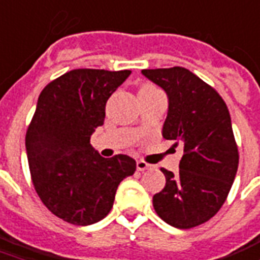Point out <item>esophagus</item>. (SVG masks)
Instances as JSON below:
<instances>
[{
    "mask_svg": "<svg viewBox=\"0 0 260 260\" xmlns=\"http://www.w3.org/2000/svg\"><path fill=\"white\" fill-rule=\"evenodd\" d=\"M136 169H138L139 172H144V170L151 169V165L144 161H138L136 162Z\"/></svg>",
    "mask_w": 260,
    "mask_h": 260,
    "instance_id": "obj_1",
    "label": "esophagus"
}]
</instances>
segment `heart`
<instances>
[{
  "label": "heart",
  "instance_id": "heart-1",
  "mask_svg": "<svg viewBox=\"0 0 260 260\" xmlns=\"http://www.w3.org/2000/svg\"><path fill=\"white\" fill-rule=\"evenodd\" d=\"M155 92H162V91L159 88H156L155 86H152V84H143V86L140 87V90H139V96L140 95L155 94Z\"/></svg>",
  "mask_w": 260,
  "mask_h": 260
}]
</instances>
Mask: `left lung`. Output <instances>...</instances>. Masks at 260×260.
<instances>
[{
  "label": "left lung",
  "mask_w": 260,
  "mask_h": 260,
  "mask_svg": "<svg viewBox=\"0 0 260 260\" xmlns=\"http://www.w3.org/2000/svg\"><path fill=\"white\" fill-rule=\"evenodd\" d=\"M169 99L162 136L183 146L177 173L161 169L166 184L152 198L155 213L172 226L191 229L222 207L239 168L231 114L221 95L181 67L143 69Z\"/></svg>",
  "instance_id": "1"
}]
</instances>
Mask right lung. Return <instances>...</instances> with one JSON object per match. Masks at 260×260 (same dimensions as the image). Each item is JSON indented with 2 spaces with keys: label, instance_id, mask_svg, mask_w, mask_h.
<instances>
[{
  "label": "right lung",
  "instance_id": "add662e5",
  "mask_svg": "<svg viewBox=\"0 0 260 260\" xmlns=\"http://www.w3.org/2000/svg\"><path fill=\"white\" fill-rule=\"evenodd\" d=\"M131 71L73 69L38 98L25 134L29 173L43 205L65 222L86 226L112 210L118 184L136 170L124 154L102 158L90 144L110 95Z\"/></svg>",
  "mask_w": 260,
  "mask_h": 260
}]
</instances>
